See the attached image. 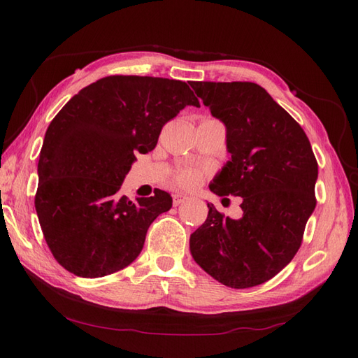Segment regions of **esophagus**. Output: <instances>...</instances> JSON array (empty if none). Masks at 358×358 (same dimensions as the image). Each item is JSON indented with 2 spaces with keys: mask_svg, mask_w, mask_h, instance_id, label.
Here are the masks:
<instances>
[{
  "mask_svg": "<svg viewBox=\"0 0 358 358\" xmlns=\"http://www.w3.org/2000/svg\"><path fill=\"white\" fill-rule=\"evenodd\" d=\"M187 200V196L183 194H175L173 195V206H180L181 203H185Z\"/></svg>",
  "mask_w": 358,
  "mask_h": 358,
  "instance_id": "1",
  "label": "esophagus"
}]
</instances>
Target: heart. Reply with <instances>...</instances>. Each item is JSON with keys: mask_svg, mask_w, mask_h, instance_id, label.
Wrapping results in <instances>:
<instances>
[{"mask_svg": "<svg viewBox=\"0 0 358 358\" xmlns=\"http://www.w3.org/2000/svg\"><path fill=\"white\" fill-rule=\"evenodd\" d=\"M201 181V171L199 169H185L177 175V183L183 187H194Z\"/></svg>", "mask_w": 358, "mask_h": 358, "instance_id": "obj_1", "label": "heart"}]
</instances>
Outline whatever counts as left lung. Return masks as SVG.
I'll list each match as a JSON object with an SVG mask.
<instances>
[{
  "label": "left lung",
  "mask_w": 358,
  "mask_h": 358,
  "mask_svg": "<svg viewBox=\"0 0 358 358\" xmlns=\"http://www.w3.org/2000/svg\"><path fill=\"white\" fill-rule=\"evenodd\" d=\"M226 127L231 154L210 183L241 196V218L208 203V218L189 240L195 263L235 289L271 280L292 260L315 209L318 164L301 126L266 90L248 81L191 83Z\"/></svg>",
  "instance_id": "8db88e82"
}]
</instances>
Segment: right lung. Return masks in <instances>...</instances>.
Instances as JSON below:
<instances>
[{"mask_svg":"<svg viewBox=\"0 0 358 358\" xmlns=\"http://www.w3.org/2000/svg\"><path fill=\"white\" fill-rule=\"evenodd\" d=\"M199 98L187 83L113 75L73 95L52 120L38 159L35 209L45 243L64 269L98 278L140 255L172 196L131 201L120 194L135 155L157 146L167 121Z\"/></svg>","mask_w":358,"mask_h":358,"instance_id":"add662e5","label":"right lung"}]
</instances>
